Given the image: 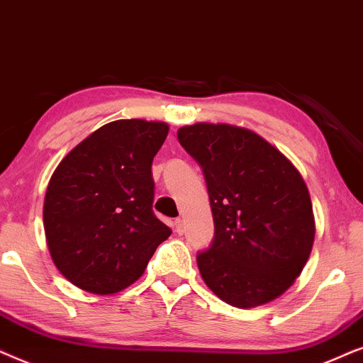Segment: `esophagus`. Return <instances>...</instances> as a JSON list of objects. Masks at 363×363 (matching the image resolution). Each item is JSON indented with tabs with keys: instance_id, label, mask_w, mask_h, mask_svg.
I'll return each instance as SVG.
<instances>
[{
	"instance_id": "obj_1",
	"label": "esophagus",
	"mask_w": 363,
	"mask_h": 363,
	"mask_svg": "<svg viewBox=\"0 0 363 363\" xmlns=\"http://www.w3.org/2000/svg\"><path fill=\"white\" fill-rule=\"evenodd\" d=\"M174 225H176L177 234H182V232H184V222H182V219L174 220Z\"/></svg>"
}]
</instances>
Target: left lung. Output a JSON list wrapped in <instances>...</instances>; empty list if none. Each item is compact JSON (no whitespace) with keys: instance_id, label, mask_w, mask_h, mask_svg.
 <instances>
[{"instance_id":"8db88e82","label":"left lung","mask_w":363,"mask_h":363,"mask_svg":"<svg viewBox=\"0 0 363 363\" xmlns=\"http://www.w3.org/2000/svg\"><path fill=\"white\" fill-rule=\"evenodd\" d=\"M209 192L214 239L197 254L207 287L234 307L282 296L311 255L315 222L292 162L249 129L197 123L177 131Z\"/></svg>"}]
</instances>
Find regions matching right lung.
I'll return each mask as SVG.
<instances>
[{
    "mask_svg": "<svg viewBox=\"0 0 363 363\" xmlns=\"http://www.w3.org/2000/svg\"><path fill=\"white\" fill-rule=\"evenodd\" d=\"M169 125L104 124L60 162L46 189L45 234L57 270L86 292L116 294L144 274L171 229L152 211V159Z\"/></svg>",
    "mask_w": 363,
    "mask_h": 363,
    "instance_id": "1",
    "label": "right lung"
}]
</instances>
